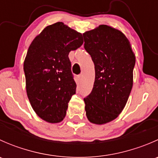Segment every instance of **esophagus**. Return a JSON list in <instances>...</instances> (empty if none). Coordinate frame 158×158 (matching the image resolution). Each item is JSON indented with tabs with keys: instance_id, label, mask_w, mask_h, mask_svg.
Listing matches in <instances>:
<instances>
[{
	"instance_id": "esophagus-1",
	"label": "esophagus",
	"mask_w": 158,
	"mask_h": 158,
	"mask_svg": "<svg viewBox=\"0 0 158 158\" xmlns=\"http://www.w3.org/2000/svg\"><path fill=\"white\" fill-rule=\"evenodd\" d=\"M78 79H79V82H82V81L83 80V76H82V74L79 75V76H78Z\"/></svg>"
}]
</instances>
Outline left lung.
Masks as SVG:
<instances>
[{"label":"left lung","instance_id":"left-lung-1","mask_svg":"<svg viewBox=\"0 0 158 158\" xmlns=\"http://www.w3.org/2000/svg\"><path fill=\"white\" fill-rule=\"evenodd\" d=\"M82 35L95 72L92 92L84 98L85 113L89 122L103 125L115 119L128 102L135 55L125 35L108 25H99Z\"/></svg>","mask_w":158,"mask_h":158}]
</instances>
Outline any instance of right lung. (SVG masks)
<instances>
[{
  "label": "right lung",
  "mask_w": 158,
  "mask_h": 158,
  "mask_svg": "<svg viewBox=\"0 0 158 158\" xmlns=\"http://www.w3.org/2000/svg\"><path fill=\"white\" fill-rule=\"evenodd\" d=\"M83 44L82 33L57 22L32 41L23 63L27 97L36 114L49 123L62 122L76 93L69 53Z\"/></svg>",
  "instance_id": "obj_1"
}]
</instances>
